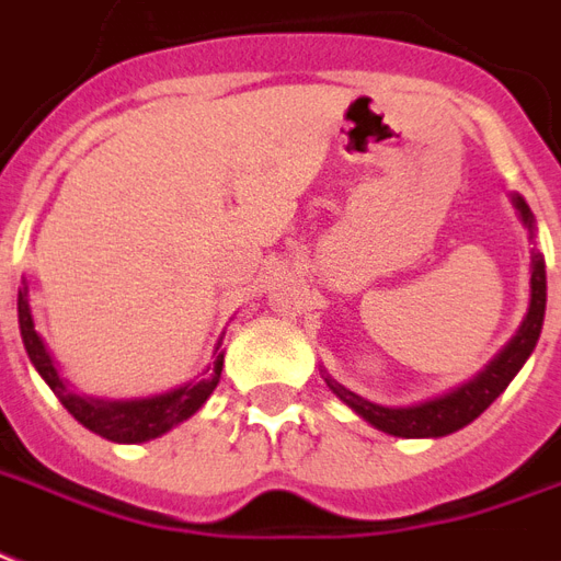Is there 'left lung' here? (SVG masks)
Returning <instances> with one entry per match:
<instances>
[{"label": "left lung", "mask_w": 561, "mask_h": 561, "mask_svg": "<svg viewBox=\"0 0 561 561\" xmlns=\"http://www.w3.org/2000/svg\"><path fill=\"white\" fill-rule=\"evenodd\" d=\"M512 205L518 208L520 220L529 229V238L536 232V217L529 211V205L524 203V196L512 194ZM547 309V273H545V255L533 250V264H529V309L527 318L515 332V337L508 341L506 347L500 350L497 356L491 358L489 365L482 367L480 374L468 379L459 388H453L447 394L426 400L417 405H376L365 397L353 394L350 388L337 385L332 376H327V385L332 388V394H337L356 414H362L370 426L382 430L397 438H442L450 435L461 426H468L470 421H477L494 400H497L506 385L515 379L529 353L536 350L538 335H541V323H545Z\"/></svg>", "instance_id": "obj_1"}]
</instances>
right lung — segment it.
<instances>
[{
  "mask_svg": "<svg viewBox=\"0 0 561 561\" xmlns=\"http://www.w3.org/2000/svg\"><path fill=\"white\" fill-rule=\"evenodd\" d=\"M16 314H20V335H23L25 353L32 358V365L37 367V374L46 379V385L53 388L55 397L61 400L67 412L88 426L91 433L108 438L117 444H140L158 435L170 433L176 423L187 421L191 414L199 412L203 403L211 397V391L220 382V370H224V353H220V341H217V356H214V367L208 379L199 382H187L182 388H173L167 394L140 397V400H96V397L76 394L67 388V382L58 374L49 350L43 347L41 335L34 332L32 309H28V288L16 294Z\"/></svg>",
  "mask_w": 561,
  "mask_h": 561,
  "instance_id": "add662e5",
  "label": "right lung"
}]
</instances>
